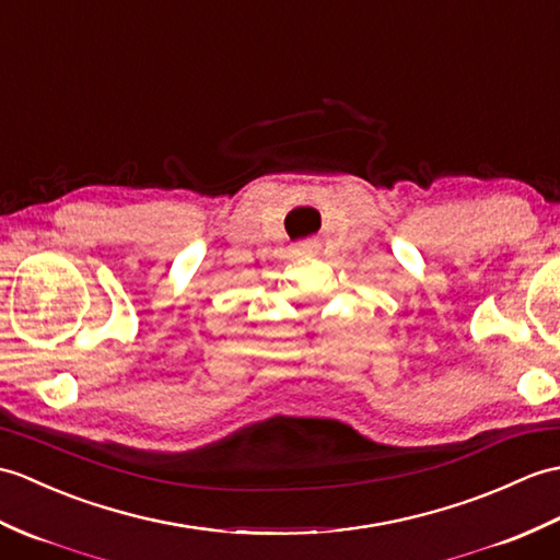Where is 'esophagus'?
<instances>
[{"label":"esophagus","mask_w":560,"mask_h":560,"mask_svg":"<svg viewBox=\"0 0 560 560\" xmlns=\"http://www.w3.org/2000/svg\"><path fill=\"white\" fill-rule=\"evenodd\" d=\"M315 250H317V241L298 243V253H301V255H310V253H315Z\"/></svg>","instance_id":"34e87169"}]
</instances>
